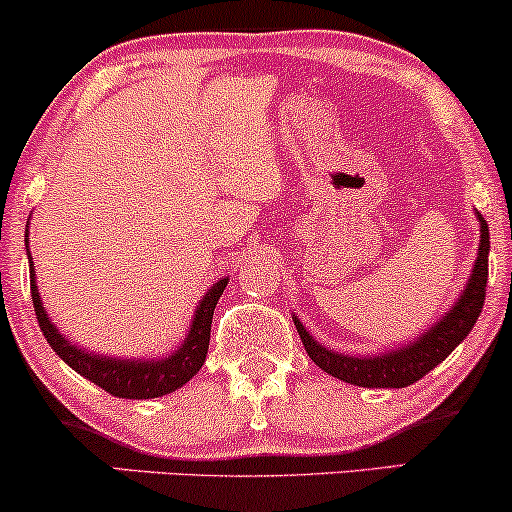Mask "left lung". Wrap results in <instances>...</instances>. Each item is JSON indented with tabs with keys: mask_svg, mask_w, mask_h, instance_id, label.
I'll return each instance as SVG.
<instances>
[{
	"mask_svg": "<svg viewBox=\"0 0 512 512\" xmlns=\"http://www.w3.org/2000/svg\"><path fill=\"white\" fill-rule=\"evenodd\" d=\"M477 217L479 226H482V240H479L474 272L458 303H455L453 310L439 324L432 326L427 334L420 336L412 346H405L403 350H391L386 355L348 357L319 346L315 338L307 334L305 326L293 317L295 329H298L300 338H303V346L307 355L312 357V362L317 367H322L324 372H329L331 377L348 381V384L365 386V389H403V386L420 381L424 374H429L439 362L446 360L455 350V346L472 331L486 298V279H489V226H486V219L482 214H477Z\"/></svg>",
	"mask_w": 512,
	"mask_h": 512,
	"instance_id": "obj_1",
	"label": "left lung"
}]
</instances>
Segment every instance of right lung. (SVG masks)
<instances>
[{"label": "right lung", "mask_w": 512, "mask_h": 512, "mask_svg": "<svg viewBox=\"0 0 512 512\" xmlns=\"http://www.w3.org/2000/svg\"><path fill=\"white\" fill-rule=\"evenodd\" d=\"M226 283H229V279H221L219 283H214V286L209 288L205 298H202L200 307H197L188 338L174 355H169L166 360L150 362L116 360V357L85 353V350L73 346L69 338L59 334V329L49 322L45 307L40 303L35 272L33 267H30V295H33L35 317H38L42 336L47 338V343L52 346L54 353H57L71 369H76L80 377L90 379L92 384L100 386V389L107 391L109 396L133 400L166 396V393L181 389L186 381H190L197 372H200V367L205 365L209 348V331H212L214 307H217Z\"/></svg>", "instance_id": "right-lung-1"}]
</instances>
